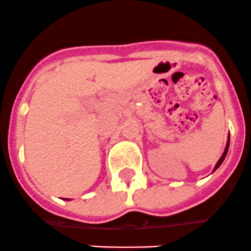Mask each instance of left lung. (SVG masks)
<instances>
[{"label": "left lung", "mask_w": 251, "mask_h": 251, "mask_svg": "<svg viewBox=\"0 0 251 251\" xmlns=\"http://www.w3.org/2000/svg\"><path fill=\"white\" fill-rule=\"evenodd\" d=\"M229 144H230V137L229 139H227V144H226V148H225V150H224V152H223V155H221V157L220 159H219V161L216 162V165H215V168H214V171L216 170V169L219 168V166H220L221 165V162L224 161V159H225V156H226V153H227V150H229Z\"/></svg>", "instance_id": "obj_1"}]
</instances>
